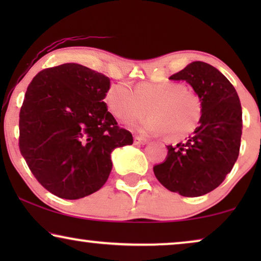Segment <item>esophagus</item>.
I'll return each instance as SVG.
<instances>
[{
	"instance_id": "34e87169",
	"label": "esophagus",
	"mask_w": 261,
	"mask_h": 261,
	"mask_svg": "<svg viewBox=\"0 0 261 261\" xmlns=\"http://www.w3.org/2000/svg\"><path fill=\"white\" fill-rule=\"evenodd\" d=\"M134 142H135V144L145 145V144H147L148 140L146 138H142V137H139V135H135V137H134Z\"/></svg>"
}]
</instances>
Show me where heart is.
<instances>
[{"mask_svg": "<svg viewBox=\"0 0 261 261\" xmlns=\"http://www.w3.org/2000/svg\"><path fill=\"white\" fill-rule=\"evenodd\" d=\"M109 112L121 121L151 115L134 123L137 130L148 134H165L172 140L188 137L196 129L203 113L197 92L181 83H140L133 90L126 83L114 84L107 92Z\"/></svg>", "mask_w": 261, "mask_h": 261, "instance_id": "1", "label": "heart"}]
</instances>
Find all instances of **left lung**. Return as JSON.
<instances>
[{
  "mask_svg": "<svg viewBox=\"0 0 261 261\" xmlns=\"http://www.w3.org/2000/svg\"><path fill=\"white\" fill-rule=\"evenodd\" d=\"M170 80L190 84L202 99L203 113L194 134L167 146L166 160L153 171L167 190L198 197L219 187L237 162L242 134L240 99L233 84L203 62H192Z\"/></svg>",
  "mask_w": 261,
  "mask_h": 261,
  "instance_id": "1",
  "label": "left lung"
}]
</instances>
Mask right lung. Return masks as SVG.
<instances>
[{"label":"right lung","mask_w":261,"mask_h":261,"mask_svg":"<svg viewBox=\"0 0 261 261\" xmlns=\"http://www.w3.org/2000/svg\"><path fill=\"white\" fill-rule=\"evenodd\" d=\"M105 74L67 63L39 72L20 110L19 147L31 172L51 194L78 199L108 179L116 147L133 144L103 101Z\"/></svg>","instance_id":"1"}]
</instances>
